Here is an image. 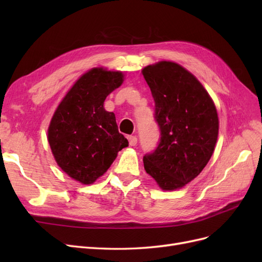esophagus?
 I'll list each match as a JSON object with an SVG mask.
<instances>
[{
	"label": "esophagus",
	"instance_id": "esophagus-1",
	"mask_svg": "<svg viewBox=\"0 0 262 262\" xmlns=\"http://www.w3.org/2000/svg\"><path fill=\"white\" fill-rule=\"evenodd\" d=\"M128 140H129V144H130L131 146L137 145V143H138V138H137V137L129 136V137H128Z\"/></svg>",
	"mask_w": 262,
	"mask_h": 262
}]
</instances>
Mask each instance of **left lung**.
<instances>
[{
  "mask_svg": "<svg viewBox=\"0 0 262 262\" xmlns=\"http://www.w3.org/2000/svg\"><path fill=\"white\" fill-rule=\"evenodd\" d=\"M142 74L152 92L161 130L156 149L143 157L144 168L161 189H180L199 175L214 152L215 105L196 77L175 62L147 66Z\"/></svg>",
  "mask_w": 262,
  "mask_h": 262,
  "instance_id": "1",
  "label": "left lung"
}]
</instances>
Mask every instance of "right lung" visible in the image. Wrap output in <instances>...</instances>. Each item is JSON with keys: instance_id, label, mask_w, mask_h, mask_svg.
<instances>
[{"instance_id": "add662e5", "label": "right lung", "mask_w": 262, "mask_h": 262, "mask_svg": "<svg viewBox=\"0 0 262 262\" xmlns=\"http://www.w3.org/2000/svg\"><path fill=\"white\" fill-rule=\"evenodd\" d=\"M119 71L94 68L71 87L48 128V141L59 167L71 178L91 185L104 175L119 150L129 145L118 131L104 101L123 83Z\"/></svg>"}]
</instances>
